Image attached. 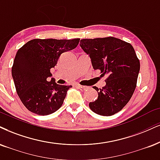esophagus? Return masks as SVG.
<instances>
[{
  "instance_id": "obj_1",
  "label": "esophagus",
  "mask_w": 160,
  "mask_h": 160,
  "mask_svg": "<svg viewBox=\"0 0 160 160\" xmlns=\"http://www.w3.org/2000/svg\"><path fill=\"white\" fill-rule=\"evenodd\" d=\"M76 87L81 90H85L86 89H88V88L87 86H82V85H79V84H78V85H76Z\"/></svg>"
}]
</instances>
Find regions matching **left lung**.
<instances>
[{"label":"left lung","instance_id":"obj_1","mask_svg":"<svg viewBox=\"0 0 160 160\" xmlns=\"http://www.w3.org/2000/svg\"><path fill=\"white\" fill-rule=\"evenodd\" d=\"M80 47L91 58L94 70L107 75L106 85L98 89L96 101L90 102L92 111L112 116L130 101L136 89L140 63L130 43L114 37L82 39Z\"/></svg>","mask_w":160,"mask_h":160}]
</instances>
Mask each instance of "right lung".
<instances>
[{
	"mask_svg": "<svg viewBox=\"0 0 160 160\" xmlns=\"http://www.w3.org/2000/svg\"><path fill=\"white\" fill-rule=\"evenodd\" d=\"M79 38L32 39L21 47L14 60L12 75L15 89L23 105L33 113L46 116L62 107L71 85H59L50 70L61 54L73 50Z\"/></svg>",
	"mask_w": 160,
	"mask_h": 160,
	"instance_id": "1",
	"label": "right lung"
}]
</instances>
